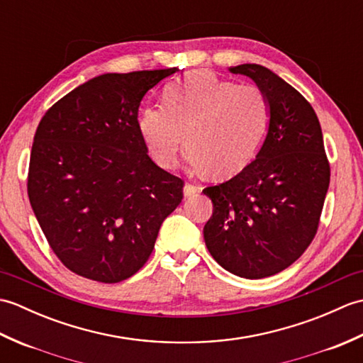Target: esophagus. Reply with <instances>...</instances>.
<instances>
[{
  "label": "esophagus",
  "instance_id": "34e87169",
  "mask_svg": "<svg viewBox=\"0 0 363 363\" xmlns=\"http://www.w3.org/2000/svg\"><path fill=\"white\" fill-rule=\"evenodd\" d=\"M199 190H201V187L196 186V184H186V186H184V195L194 196Z\"/></svg>",
  "mask_w": 363,
  "mask_h": 363
}]
</instances>
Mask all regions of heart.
Masks as SVG:
<instances>
[{
	"instance_id": "obj_1",
	"label": "heart",
	"mask_w": 363,
	"mask_h": 363,
	"mask_svg": "<svg viewBox=\"0 0 363 363\" xmlns=\"http://www.w3.org/2000/svg\"><path fill=\"white\" fill-rule=\"evenodd\" d=\"M164 103L143 109L138 129L151 157L165 169L177 168L187 142L191 165L233 177L256 157L269 123L268 99L259 86L209 72L169 84Z\"/></svg>"
}]
</instances>
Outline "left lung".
Segmentation results:
<instances>
[{
  "label": "left lung",
  "mask_w": 363,
  "mask_h": 363,
  "mask_svg": "<svg viewBox=\"0 0 363 363\" xmlns=\"http://www.w3.org/2000/svg\"><path fill=\"white\" fill-rule=\"evenodd\" d=\"M250 76L269 104L265 142L251 164L203 191L213 203L206 246L218 264L246 279L290 267L318 230L330 167L311 103L268 68L230 67Z\"/></svg>",
  "instance_id": "obj_1"
}]
</instances>
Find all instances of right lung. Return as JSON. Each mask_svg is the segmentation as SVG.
I'll use <instances>...</instances> for the list:
<instances>
[{"mask_svg":"<svg viewBox=\"0 0 363 363\" xmlns=\"http://www.w3.org/2000/svg\"><path fill=\"white\" fill-rule=\"evenodd\" d=\"M173 73L101 74L60 98L38 123L28 196L70 272L104 284L128 279L182 201L184 179L154 164L137 120L146 91Z\"/></svg>","mask_w":363,"mask_h":363,"instance_id":"add662e5","label":"right lung"}]
</instances>
